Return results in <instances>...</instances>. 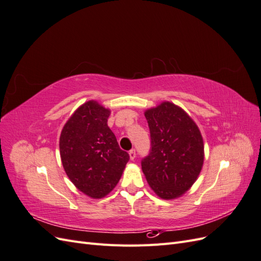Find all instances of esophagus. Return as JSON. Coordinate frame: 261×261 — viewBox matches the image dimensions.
<instances>
[{
    "instance_id": "34e87169",
    "label": "esophagus",
    "mask_w": 261,
    "mask_h": 261,
    "mask_svg": "<svg viewBox=\"0 0 261 261\" xmlns=\"http://www.w3.org/2000/svg\"><path fill=\"white\" fill-rule=\"evenodd\" d=\"M128 154H129V158H130V160H134L136 158V151L134 149H132L130 151L128 152Z\"/></svg>"
}]
</instances>
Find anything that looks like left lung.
<instances>
[{"label":"left lung","instance_id":"obj_1","mask_svg":"<svg viewBox=\"0 0 261 261\" xmlns=\"http://www.w3.org/2000/svg\"><path fill=\"white\" fill-rule=\"evenodd\" d=\"M151 138L141 160L146 179L162 199H174L195 183L203 164V140L198 126L183 109L165 101L145 112Z\"/></svg>","mask_w":261,"mask_h":261}]
</instances>
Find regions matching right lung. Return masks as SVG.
<instances>
[{
    "label": "right lung",
    "instance_id": "right-lung-1",
    "mask_svg": "<svg viewBox=\"0 0 261 261\" xmlns=\"http://www.w3.org/2000/svg\"><path fill=\"white\" fill-rule=\"evenodd\" d=\"M110 110L90 100L64 125L60 137L63 168L72 183L91 198H103L120 180L128 153L109 128Z\"/></svg>",
    "mask_w": 261,
    "mask_h": 261
}]
</instances>
